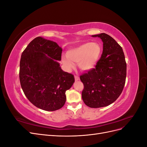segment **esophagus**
<instances>
[{
	"label": "esophagus",
	"instance_id": "34e87169",
	"mask_svg": "<svg viewBox=\"0 0 147 147\" xmlns=\"http://www.w3.org/2000/svg\"><path fill=\"white\" fill-rule=\"evenodd\" d=\"M75 81H78L80 80V78L78 76H77V75H75Z\"/></svg>",
	"mask_w": 147,
	"mask_h": 147
}]
</instances>
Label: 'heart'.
I'll list each match as a JSON object with an SVG mask.
<instances>
[{
  "instance_id": "heart-1",
  "label": "heart",
  "mask_w": 147,
  "mask_h": 147,
  "mask_svg": "<svg viewBox=\"0 0 147 147\" xmlns=\"http://www.w3.org/2000/svg\"><path fill=\"white\" fill-rule=\"evenodd\" d=\"M102 48L99 43L86 42L67 51L66 56L62 57V62L68 70L74 67V64H78L79 68L84 72L95 68L99 61Z\"/></svg>"
}]
</instances>
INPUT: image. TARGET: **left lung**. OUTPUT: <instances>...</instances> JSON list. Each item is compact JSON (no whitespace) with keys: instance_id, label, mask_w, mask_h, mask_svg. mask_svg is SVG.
I'll return each mask as SVG.
<instances>
[{"instance_id":"8db88e82","label":"left lung","mask_w":147,"mask_h":147,"mask_svg":"<svg viewBox=\"0 0 147 147\" xmlns=\"http://www.w3.org/2000/svg\"><path fill=\"white\" fill-rule=\"evenodd\" d=\"M103 42V51L96 68L80 76L84 84L82 99L91 108L109 105L121 94L126 77V63L122 48L108 34L92 35Z\"/></svg>"}]
</instances>
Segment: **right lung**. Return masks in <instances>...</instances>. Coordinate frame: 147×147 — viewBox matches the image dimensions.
Masks as SVG:
<instances>
[{
  "mask_svg": "<svg viewBox=\"0 0 147 147\" xmlns=\"http://www.w3.org/2000/svg\"><path fill=\"white\" fill-rule=\"evenodd\" d=\"M61 47L42 37L31 41L21 55L20 80L28 100L37 108L55 111L63 107L65 91L75 82L74 75L62 70Z\"/></svg>",
  "mask_w": 147,
  "mask_h": 147,
  "instance_id": "obj_1",
  "label": "right lung"
}]
</instances>
